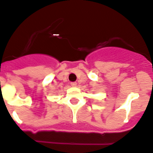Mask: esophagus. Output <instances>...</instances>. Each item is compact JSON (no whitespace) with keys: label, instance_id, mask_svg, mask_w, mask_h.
Wrapping results in <instances>:
<instances>
[{"label":"esophagus","instance_id":"esophagus-1","mask_svg":"<svg viewBox=\"0 0 153 153\" xmlns=\"http://www.w3.org/2000/svg\"><path fill=\"white\" fill-rule=\"evenodd\" d=\"M71 85L75 87V86H77V82H71Z\"/></svg>","mask_w":153,"mask_h":153}]
</instances>
